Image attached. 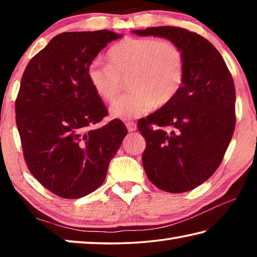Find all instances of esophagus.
Wrapping results in <instances>:
<instances>
[{"mask_svg":"<svg viewBox=\"0 0 257 257\" xmlns=\"http://www.w3.org/2000/svg\"><path fill=\"white\" fill-rule=\"evenodd\" d=\"M125 127H127V129L129 130L130 133L135 132V130L137 129V125H136V123L134 122V121H127V122H125Z\"/></svg>","mask_w":257,"mask_h":257,"instance_id":"1","label":"esophagus"}]
</instances>
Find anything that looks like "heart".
Wrapping results in <instances>:
<instances>
[{
	"label": "heart",
	"instance_id": "1",
	"mask_svg": "<svg viewBox=\"0 0 257 257\" xmlns=\"http://www.w3.org/2000/svg\"><path fill=\"white\" fill-rule=\"evenodd\" d=\"M108 64L95 60L87 68V78L99 97L112 102L128 79L124 94L112 104L114 118L129 120L151 111L156 104L170 103L185 79V56L176 43L154 37H124L108 49Z\"/></svg>",
	"mask_w": 257,
	"mask_h": 257
}]
</instances>
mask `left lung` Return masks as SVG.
<instances>
[{
    "mask_svg": "<svg viewBox=\"0 0 257 257\" xmlns=\"http://www.w3.org/2000/svg\"><path fill=\"white\" fill-rule=\"evenodd\" d=\"M133 33L168 38L185 56L180 92L137 123L146 139L142 161L152 184L168 193H185L216 171L231 141L236 125L232 76L219 51L196 33L171 26Z\"/></svg>",
    "mask_w": 257,
    "mask_h": 257,
    "instance_id": "8db88e82",
    "label": "left lung"
}]
</instances>
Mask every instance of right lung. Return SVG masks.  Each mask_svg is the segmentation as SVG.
<instances>
[{"mask_svg": "<svg viewBox=\"0 0 257 257\" xmlns=\"http://www.w3.org/2000/svg\"><path fill=\"white\" fill-rule=\"evenodd\" d=\"M121 35L103 29L52 38L29 61L16 99V122L32 175L62 198H80L106 177L128 130L119 119L96 127L107 110L87 68Z\"/></svg>", "mask_w": 257, "mask_h": 257, "instance_id": "1", "label": "right lung"}]
</instances>
